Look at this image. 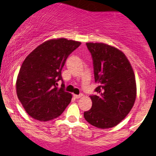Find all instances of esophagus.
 Here are the masks:
<instances>
[{"instance_id": "obj_1", "label": "esophagus", "mask_w": 156, "mask_h": 156, "mask_svg": "<svg viewBox=\"0 0 156 156\" xmlns=\"http://www.w3.org/2000/svg\"><path fill=\"white\" fill-rule=\"evenodd\" d=\"M73 95H74V97H75V98H81V97H82L83 94H74Z\"/></svg>"}]
</instances>
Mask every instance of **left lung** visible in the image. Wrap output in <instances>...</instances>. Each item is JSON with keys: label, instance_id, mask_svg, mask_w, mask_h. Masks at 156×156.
Instances as JSON below:
<instances>
[{"label": "left lung", "instance_id": "1", "mask_svg": "<svg viewBox=\"0 0 156 156\" xmlns=\"http://www.w3.org/2000/svg\"><path fill=\"white\" fill-rule=\"evenodd\" d=\"M94 64L97 95L84 112L85 120L98 129L115 127L130 112L137 94L132 67L122 51L105 43H86Z\"/></svg>", "mask_w": 156, "mask_h": 156}]
</instances>
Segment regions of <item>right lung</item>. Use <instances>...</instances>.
Instances as JSON below:
<instances>
[{
    "mask_svg": "<svg viewBox=\"0 0 156 156\" xmlns=\"http://www.w3.org/2000/svg\"><path fill=\"white\" fill-rule=\"evenodd\" d=\"M81 42L66 38L46 41L32 51L22 63L16 92L26 112L41 122L62 114L71 101V93L56 87L68 55ZM64 87V85H62Z\"/></svg>",
    "mask_w": 156,
    "mask_h": 156,
    "instance_id": "1",
    "label": "right lung"
}]
</instances>
